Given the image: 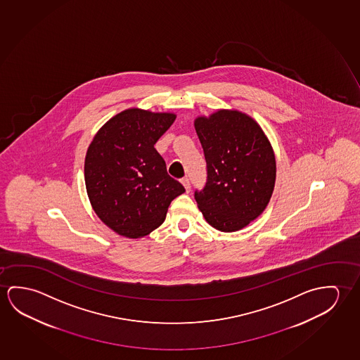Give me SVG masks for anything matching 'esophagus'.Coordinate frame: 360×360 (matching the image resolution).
<instances>
[{"instance_id":"34e87169","label":"esophagus","mask_w":360,"mask_h":360,"mask_svg":"<svg viewBox=\"0 0 360 360\" xmlns=\"http://www.w3.org/2000/svg\"><path fill=\"white\" fill-rule=\"evenodd\" d=\"M181 184H183L184 188L186 190V193H188V191H190V181H188V177L181 179Z\"/></svg>"}]
</instances>
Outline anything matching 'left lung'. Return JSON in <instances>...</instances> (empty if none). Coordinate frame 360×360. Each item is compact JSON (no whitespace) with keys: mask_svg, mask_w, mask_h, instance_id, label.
Listing matches in <instances>:
<instances>
[{"mask_svg":"<svg viewBox=\"0 0 360 360\" xmlns=\"http://www.w3.org/2000/svg\"><path fill=\"white\" fill-rule=\"evenodd\" d=\"M194 126L207 165L205 188L195 193L200 212L219 231L246 228L274 191L276 161L268 136L250 115L235 109L199 115Z\"/></svg>","mask_w":360,"mask_h":360,"instance_id":"obj_1","label":"left lung"}]
</instances>
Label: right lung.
<instances>
[{
  "mask_svg": "<svg viewBox=\"0 0 360 360\" xmlns=\"http://www.w3.org/2000/svg\"><path fill=\"white\" fill-rule=\"evenodd\" d=\"M174 112L130 108L112 116L86 151L85 185L94 212L116 234L140 239L159 228L172 200L185 193L154 148Z\"/></svg>",
  "mask_w": 360,
  "mask_h": 360,
  "instance_id": "add662e5",
  "label": "right lung"
}]
</instances>
